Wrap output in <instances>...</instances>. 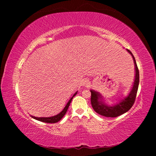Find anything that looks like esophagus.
<instances>
[{"mask_svg":"<svg viewBox=\"0 0 156 156\" xmlns=\"http://www.w3.org/2000/svg\"><path fill=\"white\" fill-rule=\"evenodd\" d=\"M89 84V80H84L83 83V84L84 86H87Z\"/></svg>","mask_w":156,"mask_h":156,"instance_id":"1","label":"esophagus"}]
</instances>
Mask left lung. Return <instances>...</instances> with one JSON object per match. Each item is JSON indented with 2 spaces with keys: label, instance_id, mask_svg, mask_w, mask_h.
Returning <instances> with one entry per match:
<instances>
[{
  "label": "left lung",
  "instance_id": "1",
  "mask_svg": "<svg viewBox=\"0 0 156 156\" xmlns=\"http://www.w3.org/2000/svg\"><path fill=\"white\" fill-rule=\"evenodd\" d=\"M127 51L133 57L136 71L135 80H134L133 87H132L130 93H129L128 96L122 100H121L120 102H118L117 105L111 107L109 105L104 103V102L102 101V97L98 92H96L94 90L90 91L91 93V103L94 110L96 113H98V114L105 116V117H118V116L127 112L133 106L134 102H135L139 85V70L133 55L132 54L130 50L127 49Z\"/></svg>",
  "mask_w": 156,
  "mask_h": 156
}]
</instances>
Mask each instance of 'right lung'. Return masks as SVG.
Wrapping results in <instances>:
<instances>
[{
	"mask_svg": "<svg viewBox=\"0 0 156 156\" xmlns=\"http://www.w3.org/2000/svg\"><path fill=\"white\" fill-rule=\"evenodd\" d=\"M77 92L78 91H76V93L73 95V96L69 100L64 109H63L62 112L59 113L58 114H57V115H54V116H51V117H48V118H47H47H38V117H34V116H32V115H31V116L33 118H34V119H36L37 120H39V121H41V122H46V123H56V122H58V121L61 120L63 116L65 115V113H66V112H67V109H68L69 107V105L71 103V102H72L73 98L74 97L76 94H77Z\"/></svg>",
	"mask_w": 156,
	"mask_h": 156,
	"instance_id": "obj_1",
	"label": "right lung"
}]
</instances>
